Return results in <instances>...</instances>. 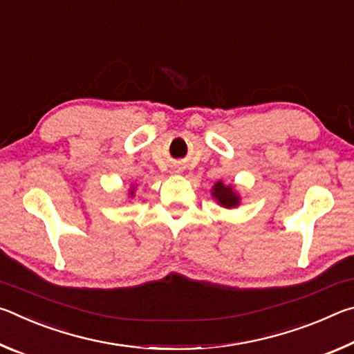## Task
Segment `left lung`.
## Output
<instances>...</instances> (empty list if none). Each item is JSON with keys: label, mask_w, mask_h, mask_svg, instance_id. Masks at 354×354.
Returning <instances> with one entry per match:
<instances>
[{"label": "left lung", "mask_w": 354, "mask_h": 354, "mask_svg": "<svg viewBox=\"0 0 354 354\" xmlns=\"http://www.w3.org/2000/svg\"><path fill=\"white\" fill-rule=\"evenodd\" d=\"M214 198H217L221 206L234 207L239 205V196L232 192L230 185H223V183H217L214 185L212 192Z\"/></svg>", "instance_id": "8db88e82"}]
</instances>
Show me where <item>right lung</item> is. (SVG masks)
<instances>
[{"mask_svg": "<svg viewBox=\"0 0 354 354\" xmlns=\"http://www.w3.org/2000/svg\"><path fill=\"white\" fill-rule=\"evenodd\" d=\"M131 194H133V192H131Z\"/></svg>", "mask_w": 354, "mask_h": 354, "instance_id": "obj_1", "label": "right lung"}]
</instances>
